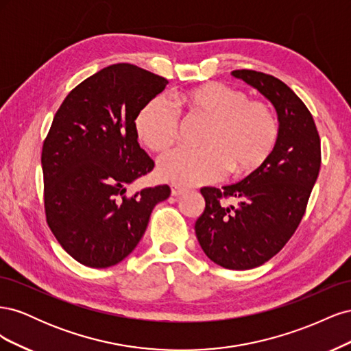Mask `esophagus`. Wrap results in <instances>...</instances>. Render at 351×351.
<instances>
[{"instance_id":"1","label":"esophagus","mask_w":351,"mask_h":351,"mask_svg":"<svg viewBox=\"0 0 351 351\" xmlns=\"http://www.w3.org/2000/svg\"><path fill=\"white\" fill-rule=\"evenodd\" d=\"M184 192H186V189L180 187V186H177V184H171V195H173V196H180V195H183Z\"/></svg>"}]
</instances>
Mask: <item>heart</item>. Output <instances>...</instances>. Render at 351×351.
<instances>
[{"mask_svg": "<svg viewBox=\"0 0 351 351\" xmlns=\"http://www.w3.org/2000/svg\"><path fill=\"white\" fill-rule=\"evenodd\" d=\"M186 110L208 123L199 151L174 149L159 158L158 174L168 183L196 186L218 182L228 169L236 177L261 171L278 143V121L269 104L224 83H206L178 97ZM178 114L155 98L139 111L134 129L151 151L162 152L178 133Z\"/></svg>", "mask_w": 351, "mask_h": 351, "instance_id": "obj_1", "label": "heart"}]
</instances>
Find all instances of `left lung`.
<instances>
[{
  "label": "left lung",
  "instance_id": "obj_1",
  "mask_svg": "<svg viewBox=\"0 0 351 351\" xmlns=\"http://www.w3.org/2000/svg\"><path fill=\"white\" fill-rule=\"evenodd\" d=\"M277 110L280 137L261 171L222 189L204 187L205 210L195 231L206 256L227 269L261 267L291 239L306 212L321 168V139L311 111L280 79L234 70ZM228 198L237 200L228 206Z\"/></svg>",
  "mask_w": 351,
  "mask_h": 351
}]
</instances>
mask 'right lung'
Segmentation results:
<instances>
[{"mask_svg":"<svg viewBox=\"0 0 351 351\" xmlns=\"http://www.w3.org/2000/svg\"><path fill=\"white\" fill-rule=\"evenodd\" d=\"M168 80L129 62L105 67L60 105L42 146L48 227L73 259L89 268L121 262L143 237L167 184L127 196L155 162L137 142L134 120Z\"/></svg>","mask_w":351,"mask_h":351,"instance_id":"obj_1","label":"right lung"}]
</instances>
